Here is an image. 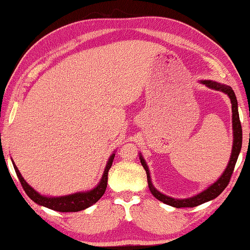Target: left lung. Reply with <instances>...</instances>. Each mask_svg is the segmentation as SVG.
<instances>
[{"instance_id": "obj_1", "label": "left lung", "mask_w": 250, "mask_h": 250, "mask_svg": "<svg viewBox=\"0 0 250 250\" xmlns=\"http://www.w3.org/2000/svg\"><path fill=\"white\" fill-rule=\"evenodd\" d=\"M200 83L203 85H206L208 88L220 90L222 93L227 94L229 96L231 104H232V129H233V145H232V153L230 156V161L228 163V167L226 170H224L223 174L219 178V180L214 182L212 186H209L208 188L205 189V190L199 192L198 195L194 197H190V198H185V199H175L172 198V197H168L167 195L162 194L157 189L154 187L152 181H150V174L148 167H147L145 160L142 156V154L139 155L140 163L145 168L146 174H147V182H148L149 190L152 192L153 196L161 200L162 203L167 204V205L177 207V208H180V207H195L198 206L200 204H204L206 202H209L214 198H216L221 192H222L224 189L227 188V186L229 185L232 172L234 170L235 163H237L239 153L241 150V145H242V129H241V124L240 119H239V112H238V102L237 97H235L234 91L232 90L230 86L222 85V83H219L216 82H212V80H200Z\"/></svg>"}]
</instances>
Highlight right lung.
Masks as SVG:
<instances>
[{
  "instance_id": "obj_1",
  "label": "right lung",
  "mask_w": 250,
  "mask_h": 250,
  "mask_svg": "<svg viewBox=\"0 0 250 250\" xmlns=\"http://www.w3.org/2000/svg\"><path fill=\"white\" fill-rule=\"evenodd\" d=\"M114 156L115 154H112L110 159H108L100 184H98L94 189H91L89 191L76 192V194L72 195L60 197H46L38 194L36 190H34V188H31L30 186L27 184L15 163H13V167H15L16 173L18 175V179L21 186H22L23 190L26 191L28 197H29L30 199H33L35 203L38 204V205L45 206L47 207V208H51L53 210H58V212H79V210L88 208L89 206L96 203L97 200L104 195V192L106 190L107 187L108 170H110V167H112Z\"/></svg>"
}]
</instances>
